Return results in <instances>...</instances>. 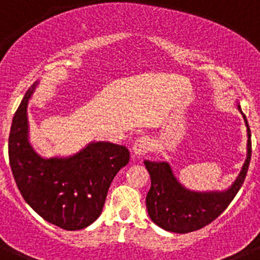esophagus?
<instances>
[{
	"instance_id": "1",
	"label": "esophagus",
	"mask_w": 260,
	"mask_h": 260,
	"mask_svg": "<svg viewBox=\"0 0 260 260\" xmlns=\"http://www.w3.org/2000/svg\"><path fill=\"white\" fill-rule=\"evenodd\" d=\"M151 150V138L150 137H139L133 146V152L137 156L146 155Z\"/></svg>"
}]
</instances>
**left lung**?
Listing matches in <instances>:
<instances>
[{
	"instance_id": "obj_1",
	"label": "left lung",
	"mask_w": 260,
	"mask_h": 260,
	"mask_svg": "<svg viewBox=\"0 0 260 260\" xmlns=\"http://www.w3.org/2000/svg\"><path fill=\"white\" fill-rule=\"evenodd\" d=\"M238 109L242 113L241 107ZM247 127V156L233 185L225 191H191L181 185L167 161L144 160L151 177V189L146 206L151 220L160 228L173 233L198 231L219 217L237 195L246 178L251 160V133L246 116L242 113Z\"/></svg>"
}]
</instances>
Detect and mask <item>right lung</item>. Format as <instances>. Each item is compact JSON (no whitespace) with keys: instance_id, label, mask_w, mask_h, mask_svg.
Wrapping results in <instances>:
<instances>
[{"instance_id":"add662e5","label":"right lung","mask_w":260,"mask_h":260,"mask_svg":"<svg viewBox=\"0 0 260 260\" xmlns=\"http://www.w3.org/2000/svg\"><path fill=\"white\" fill-rule=\"evenodd\" d=\"M39 82L28 88L14 114L9 161L29 207L50 224L79 231L102 213L114 176L130 160L125 146L92 142L69 157H41L28 141L27 105Z\"/></svg>"}]
</instances>
